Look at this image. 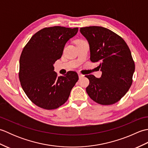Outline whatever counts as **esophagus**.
I'll list each match as a JSON object with an SVG mask.
<instances>
[{"instance_id": "1", "label": "esophagus", "mask_w": 148, "mask_h": 148, "mask_svg": "<svg viewBox=\"0 0 148 148\" xmlns=\"http://www.w3.org/2000/svg\"><path fill=\"white\" fill-rule=\"evenodd\" d=\"M77 74H78V76H79V79H81V77H83L84 76V75H83L82 74H81L80 72H78Z\"/></svg>"}]
</instances>
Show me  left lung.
<instances>
[{"label":"left lung","mask_w":148,"mask_h":148,"mask_svg":"<svg viewBox=\"0 0 148 148\" xmlns=\"http://www.w3.org/2000/svg\"><path fill=\"white\" fill-rule=\"evenodd\" d=\"M80 32L90 45V60L99 62L102 71L100 78L90 74L88 95L102 105L118 102L132 84L135 64L127 43L118 34L106 28L82 27Z\"/></svg>","instance_id":"1"}]
</instances>
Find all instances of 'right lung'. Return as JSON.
Segmentation results:
<instances>
[{"instance_id": "add662e5", "label": "right lung", "mask_w": 148, "mask_h": 148, "mask_svg": "<svg viewBox=\"0 0 148 148\" xmlns=\"http://www.w3.org/2000/svg\"><path fill=\"white\" fill-rule=\"evenodd\" d=\"M77 31L78 28H45L31 37L21 52V86L28 98L39 108L51 110L64 104L79 79L74 71L58 77L53 67L61 58L66 42Z\"/></svg>"}]
</instances>
